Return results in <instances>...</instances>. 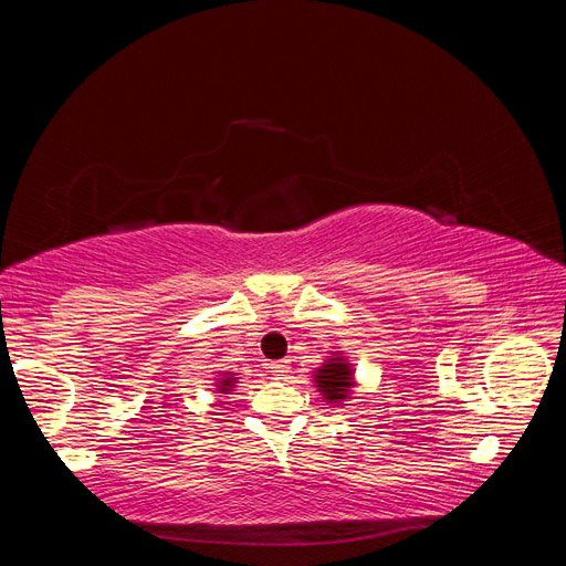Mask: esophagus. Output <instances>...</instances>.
<instances>
[{
	"mask_svg": "<svg viewBox=\"0 0 566 566\" xmlns=\"http://www.w3.org/2000/svg\"><path fill=\"white\" fill-rule=\"evenodd\" d=\"M271 373L276 375L279 380H283L285 375L290 373V361H285V358H283V361H273V364H271Z\"/></svg>",
	"mask_w": 566,
	"mask_h": 566,
	"instance_id": "esophagus-1",
	"label": "esophagus"
}]
</instances>
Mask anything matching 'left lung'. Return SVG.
<instances>
[{"mask_svg": "<svg viewBox=\"0 0 566 566\" xmlns=\"http://www.w3.org/2000/svg\"><path fill=\"white\" fill-rule=\"evenodd\" d=\"M316 387L331 403L345 401L352 387V368L349 364H345V358H328V364H323L318 368Z\"/></svg>", "mask_w": 566, "mask_h": 566, "instance_id": "8db88e82", "label": "left lung"}]
</instances>
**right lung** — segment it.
<instances>
[{"label": "right lung", "instance_id": "obj_1", "mask_svg": "<svg viewBox=\"0 0 566 566\" xmlns=\"http://www.w3.org/2000/svg\"><path fill=\"white\" fill-rule=\"evenodd\" d=\"M231 385H233V378H227V380H221V385H219V389H221V391H227V389H229V387H231Z\"/></svg>", "mask_w": 566, "mask_h": 566}]
</instances>
